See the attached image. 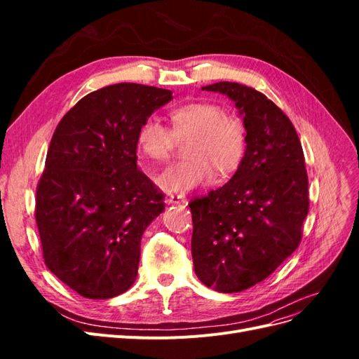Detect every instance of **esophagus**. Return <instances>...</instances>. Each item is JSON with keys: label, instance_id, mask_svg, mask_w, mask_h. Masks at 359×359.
Masks as SVG:
<instances>
[{"label": "esophagus", "instance_id": "1", "mask_svg": "<svg viewBox=\"0 0 359 359\" xmlns=\"http://www.w3.org/2000/svg\"><path fill=\"white\" fill-rule=\"evenodd\" d=\"M169 202L170 203H177V205H186L187 203V198L184 196V194H170Z\"/></svg>", "mask_w": 359, "mask_h": 359}]
</instances>
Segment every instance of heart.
<instances>
[{
  "instance_id": "1",
  "label": "heart",
  "mask_w": 359,
  "mask_h": 359,
  "mask_svg": "<svg viewBox=\"0 0 359 359\" xmlns=\"http://www.w3.org/2000/svg\"><path fill=\"white\" fill-rule=\"evenodd\" d=\"M170 130L157 118H147L137 132L139 153L151 161L170 157L178 140L187 139V158L172 163L156 177L165 191H189L208 182L212 172L226 177L235 172L245 156L247 127L244 119L223 106L208 102H190L169 112Z\"/></svg>"
}]
</instances>
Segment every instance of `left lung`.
Instances as JSON below:
<instances>
[{"instance_id":"left-lung-1","label":"left lung","mask_w":359,"mask_h":359,"mask_svg":"<svg viewBox=\"0 0 359 359\" xmlns=\"http://www.w3.org/2000/svg\"><path fill=\"white\" fill-rule=\"evenodd\" d=\"M206 91L235 102L247 127L245 156L223 187L194 198V273L217 292H241L269 277L301 243L309 177L297 130L257 90L217 82Z\"/></svg>"}]
</instances>
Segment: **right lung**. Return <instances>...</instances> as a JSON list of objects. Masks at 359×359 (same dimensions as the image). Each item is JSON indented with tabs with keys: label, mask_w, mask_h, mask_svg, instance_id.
Wrapping results in <instances>:
<instances>
[{
	"label": "right lung",
	"mask_w": 359,
	"mask_h": 359,
	"mask_svg": "<svg viewBox=\"0 0 359 359\" xmlns=\"http://www.w3.org/2000/svg\"><path fill=\"white\" fill-rule=\"evenodd\" d=\"M170 100V90L109 85L82 97L53 132L36 223L46 266L85 298H114L135 283L140 238L165 210L137 169V132Z\"/></svg>",
	"instance_id": "right-lung-1"
}]
</instances>
